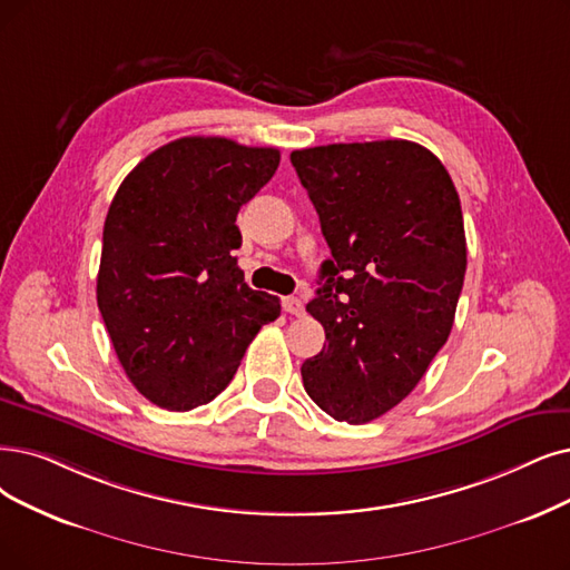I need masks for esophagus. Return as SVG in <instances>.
Segmentation results:
<instances>
[{
  "label": "esophagus",
  "mask_w": 570,
  "mask_h": 570,
  "mask_svg": "<svg viewBox=\"0 0 570 570\" xmlns=\"http://www.w3.org/2000/svg\"><path fill=\"white\" fill-rule=\"evenodd\" d=\"M283 308L285 313H292V315H304V302L299 297H285Z\"/></svg>",
  "instance_id": "1"
}]
</instances>
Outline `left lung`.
<instances>
[{"label":"left lung","mask_w":570,"mask_h":570,"mask_svg":"<svg viewBox=\"0 0 570 570\" xmlns=\"http://www.w3.org/2000/svg\"><path fill=\"white\" fill-rule=\"evenodd\" d=\"M332 259L306 311L327 344L302 364L308 397L336 421L391 412L446 344L468 249L461 198L430 149L409 140L289 154Z\"/></svg>","instance_id":"1"}]
</instances>
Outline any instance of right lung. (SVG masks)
I'll list each match as a JSON object with an SVG mask.
<instances>
[{"label": "right lung", "mask_w": 570, "mask_h": 570, "mask_svg": "<svg viewBox=\"0 0 570 570\" xmlns=\"http://www.w3.org/2000/svg\"><path fill=\"white\" fill-rule=\"evenodd\" d=\"M281 164L273 147L179 138L135 166L102 232L98 308L130 383L189 412L232 383L281 299L243 283L240 206Z\"/></svg>", "instance_id": "right-lung-1"}]
</instances>
